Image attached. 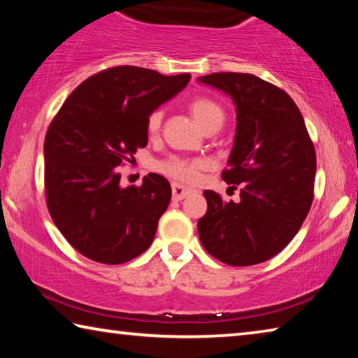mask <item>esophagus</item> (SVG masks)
<instances>
[{
  "label": "esophagus",
  "mask_w": 358,
  "mask_h": 358,
  "mask_svg": "<svg viewBox=\"0 0 358 358\" xmlns=\"http://www.w3.org/2000/svg\"><path fill=\"white\" fill-rule=\"evenodd\" d=\"M192 192L194 191L189 189V187H185V186L178 185V183H173L172 185V197H173V201H181V199L191 196Z\"/></svg>",
  "instance_id": "1"
}]
</instances>
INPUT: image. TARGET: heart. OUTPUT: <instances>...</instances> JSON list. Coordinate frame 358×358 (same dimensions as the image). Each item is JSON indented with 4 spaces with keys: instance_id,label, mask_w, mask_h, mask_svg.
<instances>
[{
    "instance_id": "obj_1",
    "label": "heart",
    "mask_w": 358,
    "mask_h": 358,
    "mask_svg": "<svg viewBox=\"0 0 358 358\" xmlns=\"http://www.w3.org/2000/svg\"><path fill=\"white\" fill-rule=\"evenodd\" d=\"M189 110L194 120L201 124L203 129L205 126L210 123H215V121H224V110L216 104L215 101L207 99V98H196L189 102ZM162 123V110H155L150 113L147 120V131L150 136H155L161 128ZM205 164L202 161H189V159H181V157H171L164 162H161L157 169L162 173L169 175L178 181H183V183H196L199 180V173H201Z\"/></svg>"
}]
</instances>
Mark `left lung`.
Masks as SVG:
<instances>
[{
  "instance_id": "1",
  "label": "left lung",
  "mask_w": 358,
  "mask_h": 358,
  "mask_svg": "<svg viewBox=\"0 0 358 358\" xmlns=\"http://www.w3.org/2000/svg\"><path fill=\"white\" fill-rule=\"evenodd\" d=\"M230 96L237 112L234 147L222 180L240 186L238 202L203 191L207 213L199 238L221 262H265L289 245L311 208L316 151L292 98L268 82L241 72L197 78Z\"/></svg>"
}]
</instances>
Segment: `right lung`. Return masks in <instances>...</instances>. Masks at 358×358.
I'll return each instance as SVG.
<instances>
[{"mask_svg": "<svg viewBox=\"0 0 358 358\" xmlns=\"http://www.w3.org/2000/svg\"><path fill=\"white\" fill-rule=\"evenodd\" d=\"M189 80L137 66L110 68L78 85L53 118L44 142L47 207L85 257L117 265L148 250L171 185L148 173L142 186L124 187L118 167L147 147L150 113Z\"/></svg>", "mask_w": 358, "mask_h": 358, "instance_id": "1", "label": "right lung"}]
</instances>
